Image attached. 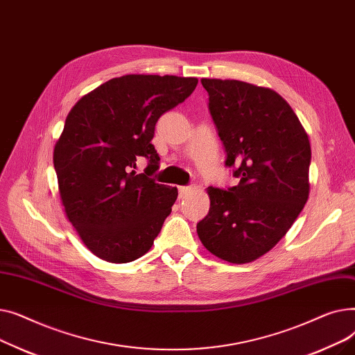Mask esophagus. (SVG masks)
<instances>
[{"label": "esophagus", "mask_w": 355, "mask_h": 355, "mask_svg": "<svg viewBox=\"0 0 355 355\" xmlns=\"http://www.w3.org/2000/svg\"><path fill=\"white\" fill-rule=\"evenodd\" d=\"M191 193H193V189H191V187H178V197H180L181 200L187 198Z\"/></svg>", "instance_id": "34e87169"}]
</instances>
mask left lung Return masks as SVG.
Returning <instances> with one entry per match:
<instances>
[{
    "label": "left lung",
    "mask_w": 355,
    "mask_h": 355,
    "mask_svg": "<svg viewBox=\"0 0 355 355\" xmlns=\"http://www.w3.org/2000/svg\"><path fill=\"white\" fill-rule=\"evenodd\" d=\"M239 184L207 189L210 210L197 225L202 246L241 265L273 249L309 197L311 144L301 121L275 90L240 80L201 79Z\"/></svg>",
    "instance_id": "1"
}]
</instances>
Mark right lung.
I'll list each match as a JSON object with an SVG mask.
<instances>
[{"label": "right lung", "mask_w": 355, "mask_h": 355, "mask_svg": "<svg viewBox=\"0 0 355 355\" xmlns=\"http://www.w3.org/2000/svg\"><path fill=\"white\" fill-rule=\"evenodd\" d=\"M197 78L125 74L89 92L71 107L53 162L66 217L102 260L128 263L153 248L177 200L175 187L148 175L159 157L151 139L166 110L194 92ZM150 164L137 175L136 159Z\"/></svg>", "instance_id": "right-lung-1"}]
</instances>
